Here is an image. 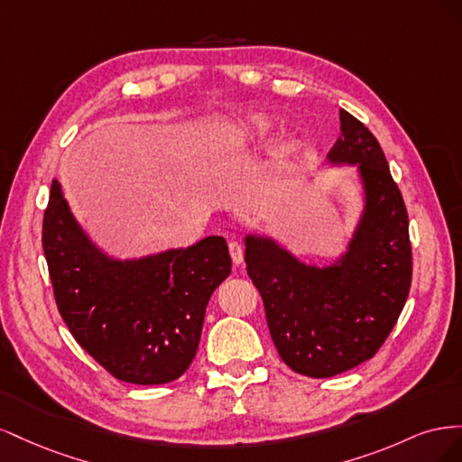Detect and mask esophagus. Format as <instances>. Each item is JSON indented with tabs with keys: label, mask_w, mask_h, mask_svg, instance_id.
I'll list each match as a JSON object with an SVG mask.
<instances>
[{
	"label": "esophagus",
	"mask_w": 462,
	"mask_h": 462,
	"mask_svg": "<svg viewBox=\"0 0 462 462\" xmlns=\"http://www.w3.org/2000/svg\"><path fill=\"white\" fill-rule=\"evenodd\" d=\"M229 254H231V260H233L235 265H241L243 260H245V253H243L241 243L231 241V243H229Z\"/></svg>",
	"instance_id": "1"
}]
</instances>
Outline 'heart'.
I'll list each match as a JSON object with an SVG mask.
<instances>
[{
    "mask_svg": "<svg viewBox=\"0 0 462 462\" xmlns=\"http://www.w3.org/2000/svg\"><path fill=\"white\" fill-rule=\"evenodd\" d=\"M270 129V123L263 121V119H253L248 125H246V138H250V141H254V138H260L262 134L268 133Z\"/></svg>",
    "mask_w": 462,
    "mask_h": 462,
    "instance_id": "heart-1",
    "label": "heart"
}]
</instances>
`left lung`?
<instances>
[{
  "mask_svg": "<svg viewBox=\"0 0 462 462\" xmlns=\"http://www.w3.org/2000/svg\"><path fill=\"white\" fill-rule=\"evenodd\" d=\"M331 163L358 165L366 204L343 258L306 265L268 236L248 235L245 260L263 300L279 356L297 374L331 377L372 358L407 302L412 279L409 214L375 136L339 111Z\"/></svg>",
  "mask_w": 462,
  "mask_h": 462,
  "instance_id": "left-lung-1",
  "label": "left lung"
}]
</instances>
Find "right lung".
Returning a JSON list of instances; mask_svg holds the SVG:
<instances>
[{
  "label": "right lung",
  "instance_id": "obj_1",
  "mask_svg": "<svg viewBox=\"0 0 462 462\" xmlns=\"http://www.w3.org/2000/svg\"><path fill=\"white\" fill-rule=\"evenodd\" d=\"M42 246L58 310L97 365L136 385L167 383L187 372L208 300L231 273L223 236L141 260H114L90 243L53 180Z\"/></svg>",
  "mask_w": 462,
  "mask_h": 462
}]
</instances>
